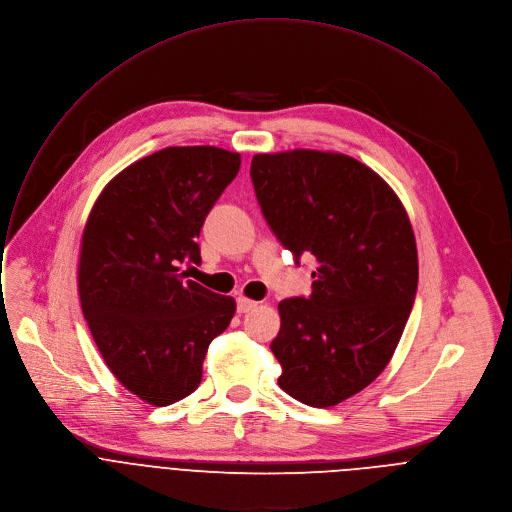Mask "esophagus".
<instances>
[{
    "label": "esophagus",
    "mask_w": 512,
    "mask_h": 512,
    "mask_svg": "<svg viewBox=\"0 0 512 512\" xmlns=\"http://www.w3.org/2000/svg\"><path fill=\"white\" fill-rule=\"evenodd\" d=\"M256 307H258L256 301H250V299H246V297H238V313H250V311H254Z\"/></svg>",
    "instance_id": "obj_1"
}]
</instances>
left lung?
<instances>
[{"label":"left lung","mask_w":512,"mask_h":512,"mask_svg":"<svg viewBox=\"0 0 512 512\" xmlns=\"http://www.w3.org/2000/svg\"><path fill=\"white\" fill-rule=\"evenodd\" d=\"M250 177L280 244L319 262L311 295L278 303V386L327 409L390 362L413 309L419 260L409 215L372 168L321 150L256 154Z\"/></svg>","instance_id":"obj_1"}]
</instances>
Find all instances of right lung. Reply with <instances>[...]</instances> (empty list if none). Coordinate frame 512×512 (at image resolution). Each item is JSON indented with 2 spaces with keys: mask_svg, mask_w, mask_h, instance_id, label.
Wrapping results in <instances>:
<instances>
[{
  "mask_svg": "<svg viewBox=\"0 0 512 512\" xmlns=\"http://www.w3.org/2000/svg\"><path fill=\"white\" fill-rule=\"evenodd\" d=\"M240 162L215 146L158 150L113 177L87 217L81 309L111 374L148 405L197 390L209 344L236 313L232 297L187 280L181 264L201 262L203 221Z\"/></svg>",
  "mask_w": 512,
  "mask_h": 512,
  "instance_id": "right-lung-1",
  "label": "right lung"
}]
</instances>
